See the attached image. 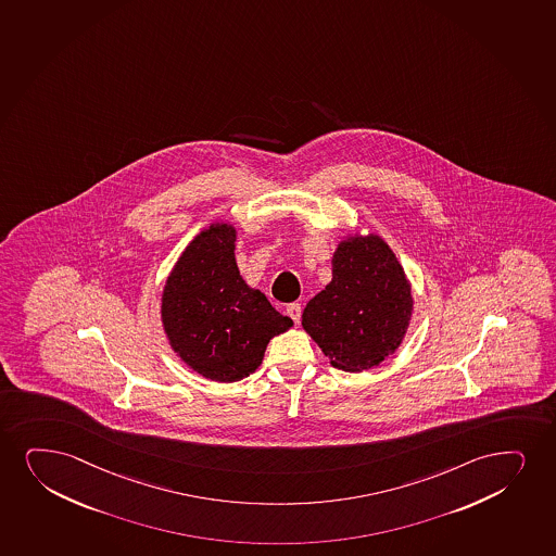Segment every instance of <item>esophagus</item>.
I'll return each mask as SVG.
<instances>
[{"label":"esophagus","instance_id":"1","mask_svg":"<svg viewBox=\"0 0 556 556\" xmlns=\"http://www.w3.org/2000/svg\"><path fill=\"white\" fill-rule=\"evenodd\" d=\"M287 315L290 316L295 324L300 323V318H302V305H300V303H290L287 307Z\"/></svg>","mask_w":556,"mask_h":556}]
</instances>
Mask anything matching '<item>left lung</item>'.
<instances>
[{"instance_id": "obj_1", "label": "left lung", "mask_w": 556, "mask_h": 556, "mask_svg": "<svg viewBox=\"0 0 556 556\" xmlns=\"http://www.w3.org/2000/svg\"><path fill=\"white\" fill-rule=\"evenodd\" d=\"M331 266V282L303 308V329L337 369H370L405 339L414 305L410 282L377 233L349 236Z\"/></svg>"}]
</instances>
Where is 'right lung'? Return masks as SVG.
<instances>
[{
  "label": "right lung",
  "instance_id": "1",
  "mask_svg": "<svg viewBox=\"0 0 556 556\" xmlns=\"http://www.w3.org/2000/svg\"><path fill=\"white\" fill-rule=\"evenodd\" d=\"M236 228L213 223L181 253L166 279L161 318L172 350L215 382H236L258 369L269 339L294 323L261 290L243 281Z\"/></svg>",
  "mask_w": 556,
  "mask_h": 556
}]
</instances>
